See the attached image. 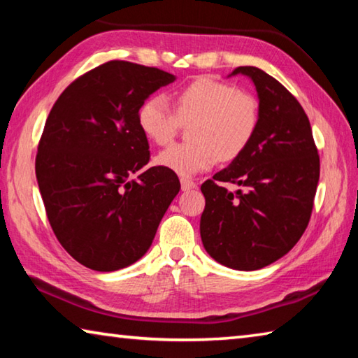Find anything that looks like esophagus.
Instances as JSON below:
<instances>
[{"instance_id":"34e87169","label":"esophagus","mask_w":358,"mask_h":358,"mask_svg":"<svg viewBox=\"0 0 358 358\" xmlns=\"http://www.w3.org/2000/svg\"><path fill=\"white\" fill-rule=\"evenodd\" d=\"M181 189L183 191H189L196 187V181H192L191 178H186V177H181Z\"/></svg>"}]
</instances>
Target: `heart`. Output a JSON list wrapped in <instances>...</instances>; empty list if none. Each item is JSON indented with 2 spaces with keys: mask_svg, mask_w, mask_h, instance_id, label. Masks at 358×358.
Listing matches in <instances>:
<instances>
[{
  "mask_svg": "<svg viewBox=\"0 0 358 358\" xmlns=\"http://www.w3.org/2000/svg\"><path fill=\"white\" fill-rule=\"evenodd\" d=\"M175 110L161 96H153L138 108L137 121L156 145L171 143L181 124L189 126V142L172 145L156 156L161 167L181 177H192L229 162L250 147L260 123L259 101L229 83L197 78L178 90Z\"/></svg>",
  "mask_w": 358,
  "mask_h": 358,
  "instance_id": "heart-1",
  "label": "heart"
}]
</instances>
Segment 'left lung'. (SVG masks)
Wrapping results in <instances>:
<instances>
[{"mask_svg":"<svg viewBox=\"0 0 358 358\" xmlns=\"http://www.w3.org/2000/svg\"><path fill=\"white\" fill-rule=\"evenodd\" d=\"M252 80L259 129L243 153L201 186L203 248L235 270H259L295 246L310 222L320 162L305 110L282 85L254 66L232 76ZM224 182L238 186L229 192Z\"/></svg>","mask_w":358,"mask_h":358,"instance_id":"obj_1","label":"left lung"}]
</instances>
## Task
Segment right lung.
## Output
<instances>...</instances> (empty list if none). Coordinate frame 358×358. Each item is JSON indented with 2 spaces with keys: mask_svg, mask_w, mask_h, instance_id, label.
Instances as JSON below:
<instances>
[{
  "mask_svg": "<svg viewBox=\"0 0 358 358\" xmlns=\"http://www.w3.org/2000/svg\"><path fill=\"white\" fill-rule=\"evenodd\" d=\"M173 80L113 59L76 78L48 113L36 178L53 234L88 268L137 262L180 191L177 173L147 169L150 145L137 121L148 96Z\"/></svg>",
  "mask_w": 358,
  "mask_h": 358,
  "instance_id": "obj_1",
  "label": "right lung"
}]
</instances>
